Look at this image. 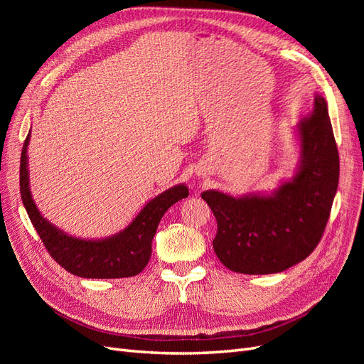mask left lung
<instances>
[{
	"label": "left lung",
	"mask_w": 364,
	"mask_h": 364,
	"mask_svg": "<svg viewBox=\"0 0 364 364\" xmlns=\"http://www.w3.org/2000/svg\"><path fill=\"white\" fill-rule=\"evenodd\" d=\"M299 161L291 178L270 193L232 196L206 190L202 199L217 220L214 252L237 273H279L304 261L322 238L338 186V151L326 100L293 127Z\"/></svg>",
	"instance_id": "1"
}]
</instances>
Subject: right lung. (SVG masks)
Wrapping results in <instances>:
<instances>
[{"label": "right lung", "instance_id": "1", "mask_svg": "<svg viewBox=\"0 0 364 364\" xmlns=\"http://www.w3.org/2000/svg\"><path fill=\"white\" fill-rule=\"evenodd\" d=\"M30 132L24 141L21 153L19 190L26 211L35 226L36 232L46 245L53 259L63 269L80 278L114 279L130 278L142 272L151 255V240L156 234L158 225L167 209L188 197L185 183L174 185L171 188L153 197L136 217L119 232L105 238H80L73 237L65 230L54 226L43 217L33 200L30 190L28 149Z\"/></svg>", "mask_w": 364, "mask_h": 364}]
</instances>
